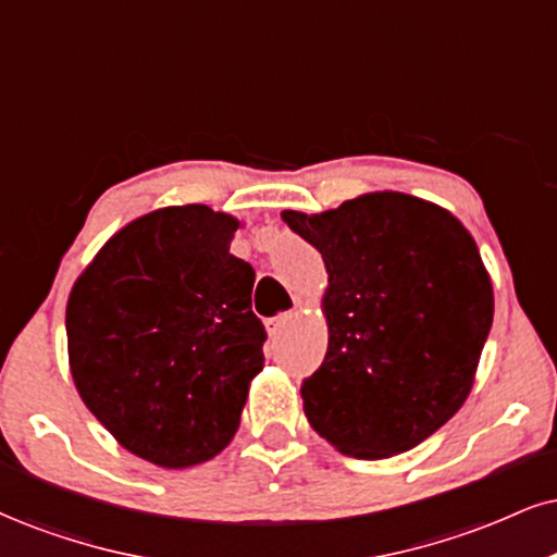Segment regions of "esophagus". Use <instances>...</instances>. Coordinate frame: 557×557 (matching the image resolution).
I'll return each instance as SVG.
<instances>
[{"label": "esophagus", "instance_id": "obj_1", "mask_svg": "<svg viewBox=\"0 0 557 557\" xmlns=\"http://www.w3.org/2000/svg\"><path fill=\"white\" fill-rule=\"evenodd\" d=\"M297 320V312H284V314H278V318H271L265 322V327H268V333L273 335V338H278L281 333L286 331V327L292 325V322Z\"/></svg>", "mask_w": 557, "mask_h": 557}]
</instances>
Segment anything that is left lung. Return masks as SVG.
<instances>
[{"mask_svg":"<svg viewBox=\"0 0 557 557\" xmlns=\"http://www.w3.org/2000/svg\"><path fill=\"white\" fill-rule=\"evenodd\" d=\"M281 219L327 268V354L301 384L307 421L356 459L413 449L468 400L488 338L493 286L475 239L397 190Z\"/></svg>","mask_w":557,"mask_h":557,"instance_id":"1","label":"left lung"}]
</instances>
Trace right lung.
I'll return each instance as SVG.
<instances>
[{"label": "right lung", "instance_id": "1", "mask_svg": "<svg viewBox=\"0 0 557 557\" xmlns=\"http://www.w3.org/2000/svg\"><path fill=\"white\" fill-rule=\"evenodd\" d=\"M239 219L203 203L149 211L108 239L66 301L69 369L89 413L168 470L216 457L263 369Z\"/></svg>", "mask_w": 557, "mask_h": 557}]
</instances>
